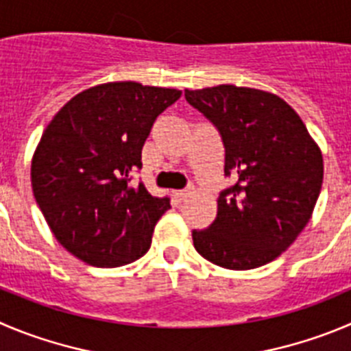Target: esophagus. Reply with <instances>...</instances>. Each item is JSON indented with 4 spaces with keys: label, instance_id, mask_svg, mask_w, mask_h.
I'll use <instances>...</instances> for the list:
<instances>
[{
    "label": "esophagus",
    "instance_id": "34e87169",
    "mask_svg": "<svg viewBox=\"0 0 351 351\" xmlns=\"http://www.w3.org/2000/svg\"><path fill=\"white\" fill-rule=\"evenodd\" d=\"M191 191H193V189H191V188H186V189H179V191H178V193H176V195H178V198H179V199H181V202H182V199H186V198H188V196H189V195H191Z\"/></svg>",
    "mask_w": 351,
    "mask_h": 351
}]
</instances>
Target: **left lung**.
<instances>
[{"instance_id":"1","label":"left lung","mask_w":351,"mask_h":351,"mask_svg":"<svg viewBox=\"0 0 351 351\" xmlns=\"http://www.w3.org/2000/svg\"><path fill=\"white\" fill-rule=\"evenodd\" d=\"M226 148L217 217L193 231L196 252L215 265L256 269L278 258L310 220L322 188V153L298 113L279 96L220 84L184 91Z\"/></svg>"}]
</instances>
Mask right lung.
I'll return each instance as SVG.
<instances>
[{"label": "right lung", "mask_w": 351, "mask_h": 351, "mask_svg": "<svg viewBox=\"0 0 351 351\" xmlns=\"http://www.w3.org/2000/svg\"><path fill=\"white\" fill-rule=\"evenodd\" d=\"M178 89L108 82L73 96L48 123L31 165L34 198L60 245L95 267L141 258L170 208L143 182L141 152Z\"/></svg>", "instance_id": "obj_1"}]
</instances>
